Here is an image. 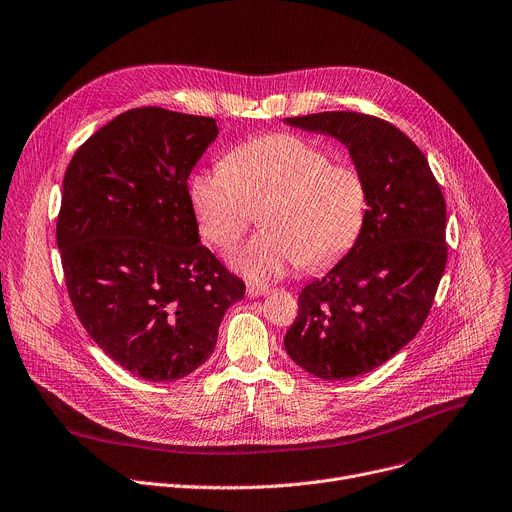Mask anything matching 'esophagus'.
Here are the masks:
<instances>
[{"instance_id": "obj_1", "label": "esophagus", "mask_w": 512, "mask_h": 512, "mask_svg": "<svg viewBox=\"0 0 512 512\" xmlns=\"http://www.w3.org/2000/svg\"><path fill=\"white\" fill-rule=\"evenodd\" d=\"M269 292H271V290L265 288V286H255V284L247 286V296H249V298H261V296H267Z\"/></svg>"}]
</instances>
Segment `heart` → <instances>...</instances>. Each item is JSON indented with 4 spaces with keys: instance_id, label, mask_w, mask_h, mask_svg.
Listing matches in <instances>:
<instances>
[{
    "instance_id": "obj_1",
    "label": "heart",
    "mask_w": 512,
    "mask_h": 512,
    "mask_svg": "<svg viewBox=\"0 0 512 512\" xmlns=\"http://www.w3.org/2000/svg\"><path fill=\"white\" fill-rule=\"evenodd\" d=\"M190 202L202 235L232 251L249 226H265L235 255L253 282H273L294 265L324 267L357 241L367 214L363 175L296 134L251 138L224 165L192 175Z\"/></svg>"
}]
</instances>
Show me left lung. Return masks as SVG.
Instances as JSON below:
<instances>
[{
	"label": "left lung",
	"mask_w": 512,
	"mask_h": 512,
	"mask_svg": "<svg viewBox=\"0 0 512 512\" xmlns=\"http://www.w3.org/2000/svg\"><path fill=\"white\" fill-rule=\"evenodd\" d=\"M337 138L367 185L347 255L298 296L288 355L322 380H349L406 347L433 306L447 263L445 200L427 157L386 120L320 112L284 120Z\"/></svg>",
	"instance_id": "8db88e82"
}]
</instances>
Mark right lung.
Returning <instances> with one entry per match:
<instances>
[{"label":"right lung","mask_w":512,"mask_h":512,"mask_svg":"<svg viewBox=\"0 0 512 512\" xmlns=\"http://www.w3.org/2000/svg\"><path fill=\"white\" fill-rule=\"evenodd\" d=\"M214 118L136 108L77 149L57 220L65 282L87 335L136 378L173 382L214 351L245 284L204 245L188 177Z\"/></svg>","instance_id":"add662e5"}]
</instances>
